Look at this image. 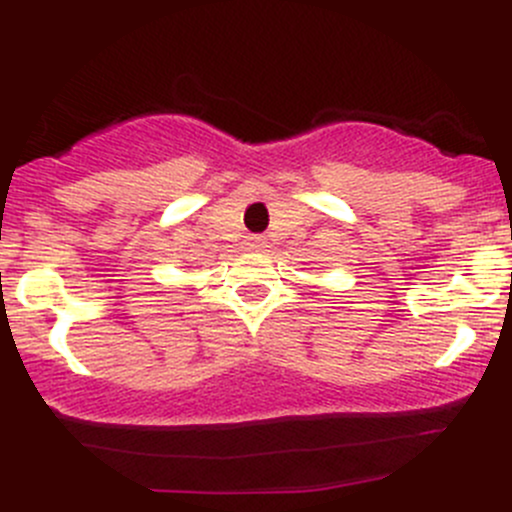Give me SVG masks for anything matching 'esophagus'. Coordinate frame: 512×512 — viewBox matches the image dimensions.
<instances>
[{"instance_id":"1","label":"esophagus","mask_w":512,"mask_h":512,"mask_svg":"<svg viewBox=\"0 0 512 512\" xmlns=\"http://www.w3.org/2000/svg\"><path fill=\"white\" fill-rule=\"evenodd\" d=\"M247 247H250V250H262V247H265V240H262V237H247Z\"/></svg>"}]
</instances>
